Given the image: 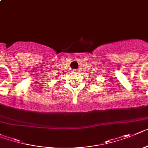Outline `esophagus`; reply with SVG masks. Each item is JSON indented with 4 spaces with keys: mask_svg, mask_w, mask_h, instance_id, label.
Listing matches in <instances>:
<instances>
[{
    "mask_svg": "<svg viewBox=\"0 0 148 148\" xmlns=\"http://www.w3.org/2000/svg\"><path fill=\"white\" fill-rule=\"evenodd\" d=\"M75 71L76 72H78V71H79V70H78V69H75Z\"/></svg>",
    "mask_w": 148,
    "mask_h": 148,
    "instance_id": "esophagus-1",
    "label": "esophagus"
}]
</instances>
